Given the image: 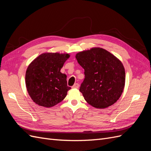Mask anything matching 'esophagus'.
<instances>
[{
	"instance_id": "esophagus-1",
	"label": "esophagus",
	"mask_w": 151,
	"mask_h": 151,
	"mask_svg": "<svg viewBox=\"0 0 151 151\" xmlns=\"http://www.w3.org/2000/svg\"><path fill=\"white\" fill-rule=\"evenodd\" d=\"M79 87V84L78 83H76L72 86V88H74V89H78Z\"/></svg>"
}]
</instances>
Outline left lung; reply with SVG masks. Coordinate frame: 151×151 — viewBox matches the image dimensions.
Instances as JSON below:
<instances>
[{"instance_id":"obj_1","label":"left lung","mask_w":151,"mask_h":151,"mask_svg":"<svg viewBox=\"0 0 151 151\" xmlns=\"http://www.w3.org/2000/svg\"><path fill=\"white\" fill-rule=\"evenodd\" d=\"M76 58L84 69L85 79L79 91L87 103L99 109L115 103L125 83V71L122 62L99 47L80 52Z\"/></svg>"}]
</instances>
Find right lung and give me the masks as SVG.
<instances>
[{
	"label": "right lung",
	"instance_id": "add662e5",
	"mask_svg": "<svg viewBox=\"0 0 151 151\" xmlns=\"http://www.w3.org/2000/svg\"><path fill=\"white\" fill-rule=\"evenodd\" d=\"M68 53H43L32 61L26 72L25 82L31 99L41 106L50 108L63 101L70 90L67 76L60 72Z\"/></svg>",
	"mask_w": 151,
	"mask_h": 151
}]
</instances>
